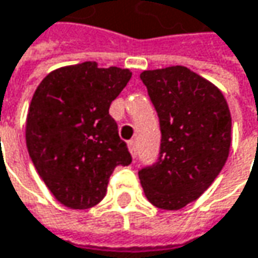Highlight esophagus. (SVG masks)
I'll use <instances>...</instances> for the list:
<instances>
[{"label": "esophagus", "instance_id": "esophagus-1", "mask_svg": "<svg viewBox=\"0 0 258 258\" xmlns=\"http://www.w3.org/2000/svg\"><path fill=\"white\" fill-rule=\"evenodd\" d=\"M128 150L130 153H131V156L136 159V156H137V147H136V142L134 140H130L128 142Z\"/></svg>", "mask_w": 258, "mask_h": 258}]
</instances>
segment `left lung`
<instances>
[{
    "label": "left lung",
    "instance_id": "1",
    "mask_svg": "<svg viewBox=\"0 0 258 258\" xmlns=\"http://www.w3.org/2000/svg\"><path fill=\"white\" fill-rule=\"evenodd\" d=\"M160 125L158 160L139 169L147 200L178 210L197 200L222 171L231 147V112L222 92L187 67L140 74Z\"/></svg>",
    "mask_w": 258,
    "mask_h": 258
}]
</instances>
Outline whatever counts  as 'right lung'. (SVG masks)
I'll list each match as a JSON object with an SVG mask.
<instances>
[{
	"label": "right lung",
	"instance_id": "1",
	"mask_svg": "<svg viewBox=\"0 0 258 258\" xmlns=\"http://www.w3.org/2000/svg\"><path fill=\"white\" fill-rule=\"evenodd\" d=\"M127 69L86 61L49 73L27 112L26 144L53 197L70 209H89L105 197L116 166L131 163L109 106L127 86Z\"/></svg>",
	"mask_w": 258,
	"mask_h": 258
}]
</instances>
